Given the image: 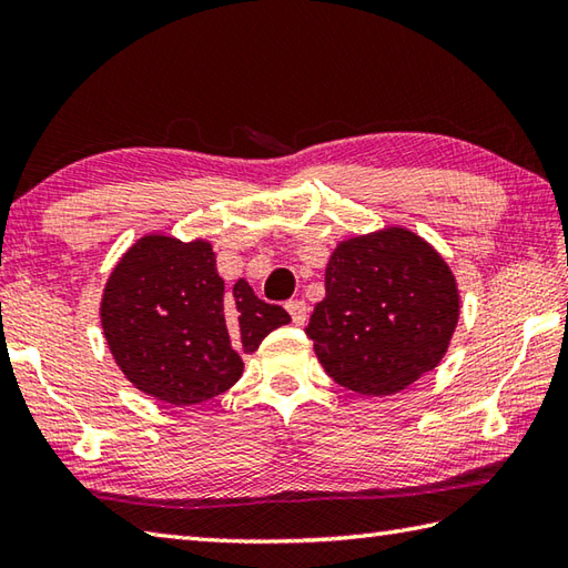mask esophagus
I'll list each match as a JSON object with an SVG mask.
<instances>
[{"label":"esophagus","mask_w":568,"mask_h":568,"mask_svg":"<svg viewBox=\"0 0 568 568\" xmlns=\"http://www.w3.org/2000/svg\"><path fill=\"white\" fill-rule=\"evenodd\" d=\"M285 307H287V313H291V317H293V322H295L297 327L305 325L307 313H310V307H307L305 300H291V303H287Z\"/></svg>","instance_id":"obj_1"}]
</instances>
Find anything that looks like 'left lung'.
<instances>
[{
    "label": "left lung",
    "mask_w": 568,
    "mask_h": 568,
    "mask_svg": "<svg viewBox=\"0 0 568 568\" xmlns=\"http://www.w3.org/2000/svg\"><path fill=\"white\" fill-rule=\"evenodd\" d=\"M458 287L416 233L386 229L344 241L325 271V300L305 335L332 379L386 396L430 372L458 325Z\"/></svg>",
    "instance_id": "8db88e82"
}]
</instances>
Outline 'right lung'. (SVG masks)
<instances>
[{
	"mask_svg": "<svg viewBox=\"0 0 568 568\" xmlns=\"http://www.w3.org/2000/svg\"><path fill=\"white\" fill-rule=\"evenodd\" d=\"M100 320L122 374L140 392L192 406L236 384L243 354L291 315L246 281L226 291L209 243L144 236L110 275Z\"/></svg>",
	"mask_w": 568,
	"mask_h": 568,
	"instance_id": "obj_1",
	"label": "right lung"
}]
</instances>
